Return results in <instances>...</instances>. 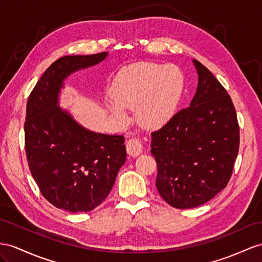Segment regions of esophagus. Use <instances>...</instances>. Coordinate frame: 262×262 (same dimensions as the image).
I'll return each instance as SVG.
<instances>
[{"instance_id":"esophagus-1","label":"esophagus","mask_w":262,"mask_h":262,"mask_svg":"<svg viewBox=\"0 0 262 262\" xmlns=\"http://www.w3.org/2000/svg\"><path fill=\"white\" fill-rule=\"evenodd\" d=\"M126 149H127V152H128L129 156L137 157L143 152L144 146H143V143L140 142L139 139L132 138L128 140V142H127Z\"/></svg>"}]
</instances>
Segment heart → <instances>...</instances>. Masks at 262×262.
<instances>
[{
  "label": "heart",
  "instance_id": "b5f03b06",
  "mask_svg": "<svg viewBox=\"0 0 262 262\" xmlns=\"http://www.w3.org/2000/svg\"><path fill=\"white\" fill-rule=\"evenodd\" d=\"M184 91L185 76L178 66L136 63L118 74L106 106L122 124L128 122V110L135 108L140 125L157 129L175 116Z\"/></svg>",
  "mask_w": 262,
  "mask_h": 262
}]
</instances>
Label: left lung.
<instances>
[{
  "label": "left lung",
  "mask_w": 262,
  "mask_h": 262,
  "mask_svg": "<svg viewBox=\"0 0 262 262\" xmlns=\"http://www.w3.org/2000/svg\"><path fill=\"white\" fill-rule=\"evenodd\" d=\"M198 85L189 107L151 133L156 188L173 208L204 205L229 182L239 150V125L230 96L211 72L192 59Z\"/></svg>",
  "instance_id": "8db88e82"
}]
</instances>
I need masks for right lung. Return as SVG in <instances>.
Wrapping results in <instances>:
<instances>
[{"mask_svg": "<svg viewBox=\"0 0 262 262\" xmlns=\"http://www.w3.org/2000/svg\"><path fill=\"white\" fill-rule=\"evenodd\" d=\"M108 53L57 59L38 79L26 105L25 150L42 195L59 209L89 212L105 200L126 162L124 136L87 129L59 106L65 80L104 62Z\"/></svg>", "mask_w": 262, "mask_h": 262, "instance_id": "obj_1", "label": "right lung"}]
</instances>
